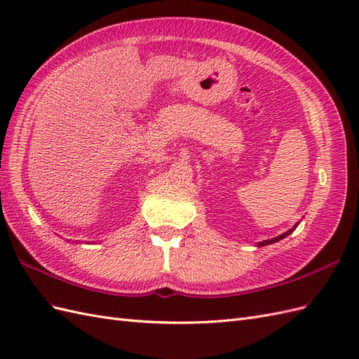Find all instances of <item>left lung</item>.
I'll list each match as a JSON object with an SVG mask.
<instances>
[{"instance_id":"1","label":"left lung","mask_w":359,"mask_h":359,"mask_svg":"<svg viewBox=\"0 0 359 359\" xmlns=\"http://www.w3.org/2000/svg\"><path fill=\"white\" fill-rule=\"evenodd\" d=\"M299 223H297L295 226H293V229H289L287 232H285V233H281V235H278V236H276V238H273V240H265V241H262V243H259L257 245L259 247H264V245H269V244H273V243H277V241H280V240H283V238H286L287 235H290L293 231L297 229V226H298Z\"/></svg>"}]
</instances>
